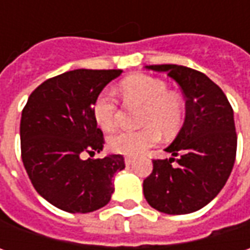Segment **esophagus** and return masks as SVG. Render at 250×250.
Segmentation results:
<instances>
[{"label": "esophagus", "instance_id": "1", "mask_svg": "<svg viewBox=\"0 0 250 250\" xmlns=\"http://www.w3.org/2000/svg\"><path fill=\"white\" fill-rule=\"evenodd\" d=\"M132 163H133V159H132V157H125V164H126V166H130Z\"/></svg>", "mask_w": 250, "mask_h": 250}]
</instances>
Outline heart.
<instances>
[{"label": "heart", "instance_id": "heart-1", "mask_svg": "<svg viewBox=\"0 0 250 250\" xmlns=\"http://www.w3.org/2000/svg\"><path fill=\"white\" fill-rule=\"evenodd\" d=\"M125 100L143 107L139 130H121L111 135L108 146L112 151L125 156H138L160 140V130L174 135L184 117L181 99L168 93L167 83L149 75H135L121 84ZM93 117L103 130H111L117 122V100L108 90L101 91L93 104Z\"/></svg>", "mask_w": 250, "mask_h": 250}]
</instances>
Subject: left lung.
I'll list each match as a JSON object with an SVG mask.
<instances>
[{
	"mask_svg": "<svg viewBox=\"0 0 250 250\" xmlns=\"http://www.w3.org/2000/svg\"><path fill=\"white\" fill-rule=\"evenodd\" d=\"M145 68L166 72L178 83L187 112L177 138L164 149L171 157L153 160L143 193L161 213L189 214L208 205L229 178L236 156L234 111L224 91L205 73L171 63Z\"/></svg>",
	"mask_w": 250,
	"mask_h": 250,
	"instance_id": "left-lung-1",
	"label": "left lung"
}]
</instances>
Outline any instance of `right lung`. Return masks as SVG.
<instances>
[{
	"instance_id": "1",
	"label": "right lung",
	"mask_w": 250,
	"mask_h": 250,
	"mask_svg": "<svg viewBox=\"0 0 250 250\" xmlns=\"http://www.w3.org/2000/svg\"><path fill=\"white\" fill-rule=\"evenodd\" d=\"M122 71L75 69L43 82L30 94L21 118L24 169L48 203L68 213H91L114 193L112 178L125 168L121 154L100 153L104 138L93 117L101 90Z\"/></svg>"
}]
</instances>
